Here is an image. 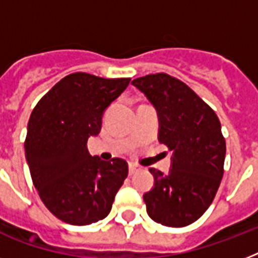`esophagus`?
I'll list each match as a JSON object with an SVG mask.
<instances>
[{
    "label": "esophagus",
    "instance_id": "34e87169",
    "mask_svg": "<svg viewBox=\"0 0 258 258\" xmlns=\"http://www.w3.org/2000/svg\"><path fill=\"white\" fill-rule=\"evenodd\" d=\"M128 170H130V174L133 175V174H135L137 171H139V166H137L135 163H130Z\"/></svg>",
    "mask_w": 258,
    "mask_h": 258
}]
</instances>
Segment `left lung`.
<instances>
[{
  "instance_id": "left-lung-1",
  "label": "left lung",
  "mask_w": 258,
  "mask_h": 258,
  "mask_svg": "<svg viewBox=\"0 0 258 258\" xmlns=\"http://www.w3.org/2000/svg\"><path fill=\"white\" fill-rule=\"evenodd\" d=\"M131 84L155 108L158 141L172 151L167 174L150 169L154 187L143 196L147 214L165 226H187L212 205L224 175L221 123L192 89L169 75H147Z\"/></svg>"
}]
</instances>
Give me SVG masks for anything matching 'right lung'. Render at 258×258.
<instances>
[{"label":"right lung","mask_w":258,"mask_h":258,"mask_svg":"<svg viewBox=\"0 0 258 258\" xmlns=\"http://www.w3.org/2000/svg\"><path fill=\"white\" fill-rule=\"evenodd\" d=\"M130 79L72 74L38 101L30 115L25 157L34 187L52 214L71 225H89L108 216L128 174L124 159L92 157L89 137Z\"/></svg>","instance_id":"obj_1"}]
</instances>
